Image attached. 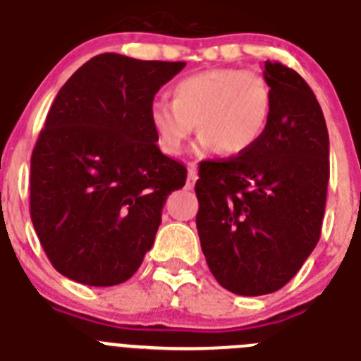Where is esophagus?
Instances as JSON below:
<instances>
[{"label": "esophagus", "instance_id": "34e87169", "mask_svg": "<svg viewBox=\"0 0 361 361\" xmlns=\"http://www.w3.org/2000/svg\"><path fill=\"white\" fill-rule=\"evenodd\" d=\"M196 180H198V169H196V163H190L189 174H187V189H192Z\"/></svg>", "mask_w": 361, "mask_h": 361}]
</instances>
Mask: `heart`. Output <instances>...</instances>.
Here are the masks:
<instances>
[{
    "label": "heart",
    "mask_w": 361,
    "mask_h": 361,
    "mask_svg": "<svg viewBox=\"0 0 361 361\" xmlns=\"http://www.w3.org/2000/svg\"><path fill=\"white\" fill-rule=\"evenodd\" d=\"M271 112L272 90L262 74L207 68L176 81L172 102H152L149 118L167 154H181L200 123L203 149L243 156L262 142Z\"/></svg>",
    "instance_id": "1"
}]
</instances>
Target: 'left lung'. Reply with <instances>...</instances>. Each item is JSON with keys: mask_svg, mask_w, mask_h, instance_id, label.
<instances>
[{"mask_svg": "<svg viewBox=\"0 0 361 361\" xmlns=\"http://www.w3.org/2000/svg\"><path fill=\"white\" fill-rule=\"evenodd\" d=\"M272 112L262 142L243 156L200 163L196 216L207 265L221 287L262 296L294 278L322 233L329 133L311 87L265 61Z\"/></svg>", "mask_w": 361, "mask_h": 361, "instance_id": "obj_1", "label": "left lung"}]
</instances>
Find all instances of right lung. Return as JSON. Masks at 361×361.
<instances>
[{"label": "right lung", "instance_id": "1", "mask_svg": "<svg viewBox=\"0 0 361 361\" xmlns=\"http://www.w3.org/2000/svg\"><path fill=\"white\" fill-rule=\"evenodd\" d=\"M183 61L106 52L61 87L30 159V218L58 272L111 287L140 269L187 169L161 154L149 111Z\"/></svg>", "mask_w": 361, "mask_h": 361}]
</instances>
